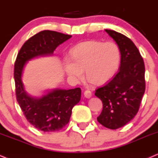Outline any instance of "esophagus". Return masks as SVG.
<instances>
[{
	"mask_svg": "<svg viewBox=\"0 0 158 158\" xmlns=\"http://www.w3.org/2000/svg\"><path fill=\"white\" fill-rule=\"evenodd\" d=\"M84 96H85V97L89 98H90L91 96H92V93H91L90 90H87L84 92Z\"/></svg>",
	"mask_w": 158,
	"mask_h": 158,
	"instance_id": "obj_1",
	"label": "esophagus"
}]
</instances>
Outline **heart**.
I'll list each match as a JSON object with an SVG mask.
<instances>
[{
    "label": "heart",
    "mask_w": 158,
    "mask_h": 158,
    "mask_svg": "<svg viewBox=\"0 0 158 158\" xmlns=\"http://www.w3.org/2000/svg\"><path fill=\"white\" fill-rule=\"evenodd\" d=\"M71 59L64 61V69L72 80L79 81L85 75L94 84L109 81L118 69L121 51L114 42L88 40L79 43L71 51Z\"/></svg>",
    "instance_id": "1"
}]
</instances>
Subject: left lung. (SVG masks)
Wrapping results in <instances>:
<instances>
[{"label": "left lung", "mask_w": 158, "mask_h": 158, "mask_svg": "<svg viewBox=\"0 0 158 158\" xmlns=\"http://www.w3.org/2000/svg\"><path fill=\"white\" fill-rule=\"evenodd\" d=\"M121 51V64L116 75L95 96L102 100L103 110L97 121L104 127L116 130L135 116L145 92V65L134 43L122 34L105 30Z\"/></svg>", "instance_id": "obj_1"}]
</instances>
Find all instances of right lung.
Listing matches in <instances>:
<instances>
[{"label":"right lung","instance_id":"add662e5","mask_svg":"<svg viewBox=\"0 0 158 158\" xmlns=\"http://www.w3.org/2000/svg\"><path fill=\"white\" fill-rule=\"evenodd\" d=\"M71 35L45 30L30 37L19 51L15 62V94L19 105L27 121L45 132L62 130L69 122L72 109L81 98V89H55L41 98L29 96L24 90L22 73L26 62L39 56L53 54L59 45Z\"/></svg>","mask_w":158,"mask_h":158}]
</instances>
